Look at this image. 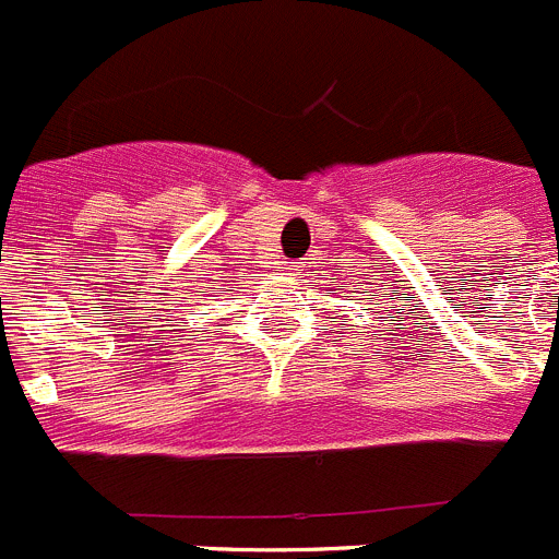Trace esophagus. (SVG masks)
<instances>
[{
  "instance_id": "1",
  "label": "esophagus",
  "mask_w": 559,
  "mask_h": 559,
  "mask_svg": "<svg viewBox=\"0 0 559 559\" xmlns=\"http://www.w3.org/2000/svg\"><path fill=\"white\" fill-rule=\"evenodd\" d=\"M280 271H283V274H296V265H285V263H280Z\"/></svg>"
}]
</instances>
